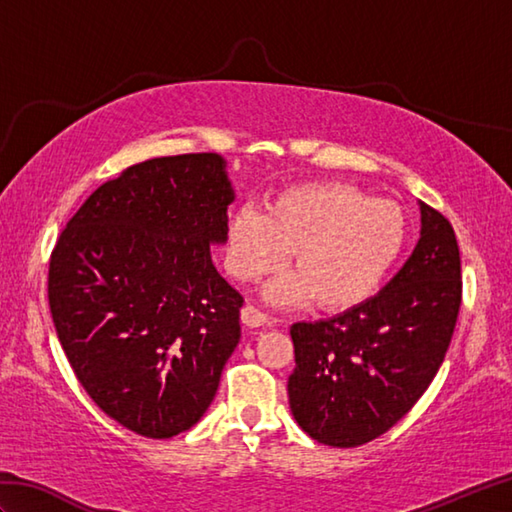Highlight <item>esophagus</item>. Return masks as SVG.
<instances>
[{
	"mask_svg": "<svg viewBox=\"0 0 512 512\" xmlns=\"http://www.w3.org/2000/svg\"><path fill=\"white\" fill-rule=\"evenodd\" d=\"M239 317H242V323L248 325V328H259V325L266 323V314L262 310H257L255 306H250V303H246L242 308Z\"/></svg>",
	"mask_w": 512,
	"mask_h": 512,
	"instance_id": "1",
	"label": "esophagus"
}]
</instances>
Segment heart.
<instances>
[{"mask_svg":"<svg viewBox=\"0 0 512 512\" xmlns=\"http://www.w3.org/2000/svg\"><path fill=\"white\" fill-rule=\"evenodd\" d=\"M409 220L398 204L345 182H303L281 189L266 211L244 206L226 228V268L255 279L295 253L297 273L266 286L273 303L312 297L321 310L363 306L405 253Z\"/></svg>","mask_w":512,"mask_h":512,"instance_id":"heart-1","label":"heart"}]
</instances>
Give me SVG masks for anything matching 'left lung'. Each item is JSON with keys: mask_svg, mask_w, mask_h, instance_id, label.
<instances>
[{"mask_svg": "<svg viewBox=\"0 0 512 512\" xmlns=\"http://www.w3.org/2000/svg\"><path fill=\"white\" fill-rule=\"evenodd\" d=\"M420 242L385 290L339 317L295 323L292 416L321 444L350 449L383 436L427 391L462 303L451 222L420 204Z\"/></svg>", "mask_w": 512, "mask_h": 512, "instance_id": "left-lung-1", "label": "left lung"}]
</instances>
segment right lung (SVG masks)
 <instances>
[{"instance_id": "obj_1", "label": "right lung", "mask_w": 512, "mask_h": 512, "mask_svg": "<svg viewBox=\"0 0 512 512\" xmlns=\"http://www.w3.org/2000/svg\"><path fill=\"white\" fill-rule=\"evenodd\" d=\"M231 202L222 156L149 158L103 182L52 248L48 303L72 372L138 436L191 429L239 343L244 297L209 248Z\"/></svg>"}]
</instances>
